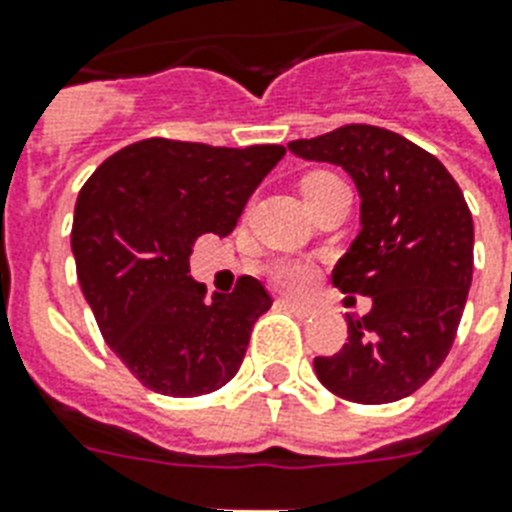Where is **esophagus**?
<instances>
[{
	"instance_id": "1",
	"label": "esophagus",
	"mask_w": 512,
	"mask_h": 512,
	"mask_svg": "<svg viewBox=\"0 0 512 512\" xmlns=\"http://www.w3.org/2000/svg\"><path fill=\"white\" fill-rule=\"evenodd\" d=\"M281 305H284L286 310H292L294 315H299V318H310V315H315V307L313 305H305V302H294V299H281Z\"/></svg>"
}]
</instances>
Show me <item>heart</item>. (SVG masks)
<instances>
[{
	"label": "heart",
	"mask_w": 512,
	"mask_h": 512,
	"mask_svg": "<svg viewBox=\"0 0 512 512\" xmlns=\"http://www.w3.org/2000/svg\"><path fill=\"white\" fill-rule=\"evenodd\" d=\"M328 181H339L331 173H310V176L302 181V191L313 189L318 184H328ZM270 278L276 281L278 286L284 289H302V286L313 278V268L305 263H297V260H278L273 268H270Z\"/></svg>",
	"instance_id": "b5f03b06"
}]
</instances>
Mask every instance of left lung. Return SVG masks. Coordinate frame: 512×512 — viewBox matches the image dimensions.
<instances>
[{"instance_id": "8db88e82", "label": "left lung", "mask_w": 512, "mask_h": 512, "mask_svg": "<svg viewBox=\"0 0 512 512\" xmlns=\"http://www.w3.org/2000/svg\"><path fill=\"white\" fill-rule=\"evenodd\" d=\"M289 152L339 165L355 181L360 234L331 278L344 294L373 299L371 313L347 318L342 350L315 357V376L360 405L402 400L444 363L463 318L473 278L463 191L434 155L378 126L297 139Z\"/></svg>"}]
</instances>
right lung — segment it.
<instances>
[{
    "mask_svg": "<svg viewBox=\"0 0 512 512\" xmlns=\"http://www.w3.org/2000/svg\"><path fill=\"white\" fill-rule=\"evenodd\" d=\"M284 155L278 144L144 139L107 157L78 191L70 234L78 284L110 350L152 392L199 397L239 371L273 299L252 276L205 299L189 255L199 236L234 231Z\"/></svg>",
    "mask_w": 512,
    "mask_h": 512,
    "instance_id": "right-lung-1",
    "label": "right lung"
}]
</instances>
